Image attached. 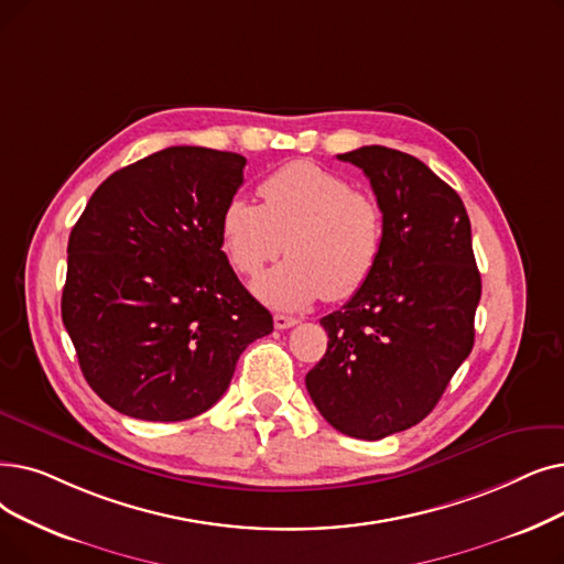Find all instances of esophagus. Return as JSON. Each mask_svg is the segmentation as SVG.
<instances>
[{
	"label": "esophagus",
	"mask_w": 564,
	"mask_h": 564,
	"mask_svg": "<svg viewBox=\"0 0 564 564\" xmlns=\"http://www.w3.org/2000/svg\"><path fill=\"white\" fill-rule=\"evenodd\" d=\"M300 321L297 317H290V315H274V327L276 329H290V327H295Z\"/></svg>",
	"instance_id": "34e87169"
}]
</instances>
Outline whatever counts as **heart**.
Returning a JSON list of instances; mask_svg holds the SVG:
<instances>
[{
  "instance_id": "heart-1",
  "label": "heart",
  "mask_w": 564,
  "mask_h": 564,
  "mask_svg": "<svg viewBox=\"0 0 564 564\" xmlns=\"http://www.w3.org/2000/svg\"><path fill=\"white\" fill-rule=\"evenodd\" d=\"M260 203L235 195L221 214V243L243 276L285 251L256 283L274 308L300 311L327 297L346 302L371 281L384 251V214L373 195L308 161H292L260 184Z\"/></svg>"
}]
</instances>
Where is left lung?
I'll list each match as a JSON object with an SVG mask.
<instances>
[{
    "label": "left lung",
    "instance_id": "left-lung-1",
    "mask_svg": "<svg viewBox=\"0 0 564 564\" xmlns=\"http://www.w3.org/2000/svg\"><path fill=\"white\" fill-rule=\"evenodd\" d=\"M338 159L371 180L384 251L371 281L321 321L327 352L306 389L336 431L380 440L420 424L470 355L481 276L468 212L429 165L380 144Z\"/></svg>",
    "mask_w": 564,
    "mask_h": 564
}]
</instances>
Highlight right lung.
<instances>
[{
    "label": "right lung",
    "mask_w": 564,
    "mask_h": 564,
    "mask_svg": "<svg viewBox=\"0 0 564 564\" xmlns=\"http://www.w3.org/2000/svg\"><path fill=\"white\" fill-rule=\"evenodd\" d=\"M243 165L232 152L167 147L112 173L73 226L62 321L85 380L117 412L195 417L274 329L221 249Z\"/></svg>",
    "instance_id": "right-lung-1"
}]
</instances>
